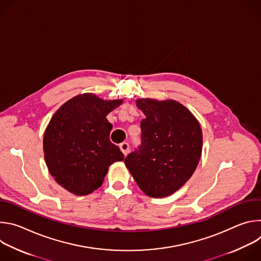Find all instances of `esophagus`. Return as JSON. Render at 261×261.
<instances>
[{"label": "esophagus", "instance_id": "34e87169", "mask_svg": "<svg viewBox=\"0 0 261 261\" xmlns=\"http://www.w3.org/2000/svg\"><path fill=\"white\" fill-rule=\"evenodd\" d=\"M120 148H121V151H122V153L124 154V156H127L128 155V153H129V144H128V142H122L121 144H120Z\"/></svg>", "mask_w": 261, "mask_h": 261}]
</instances>
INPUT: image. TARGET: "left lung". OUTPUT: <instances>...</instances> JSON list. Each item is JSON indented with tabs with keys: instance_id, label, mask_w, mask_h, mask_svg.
Listing matches in <instances>:
<instances>
[{
	"instance_id": "8db88e82",
	"label": "left lung",
	"mask_w": 261,
	"mask_h": 261,
	"mask_svg": "<svg viewBox=\"0 0 261 261\" xmlns=\"http://www.w3.org/2000/svg\"><path fill=\"white\" fill-rule=\"evenodd\" d=\"M141 143L125 164L138 187L150 197H166L195 171L202 151V132L190 111L174 100L138 99Z\"/></svg>"
}]
</instances>
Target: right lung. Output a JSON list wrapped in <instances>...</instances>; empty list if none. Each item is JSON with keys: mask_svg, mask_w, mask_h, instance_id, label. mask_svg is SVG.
<instances>
[{"mask_svg": "<svg viewBox=\"0 0 261 261\" xmlns=\"http://www.w3.org/2000/svg\"><path fill=\"white\" fill-rule=\"evenodd\" d=\"M121 103L83 94L67 101L51 118L43 138L44 158L56 181L69 192L92 193L102 185L109 165L124 160L109 139L113 125L106 119Z\"/></svg>", "mask_w": 261, "mask_h": 261, "instance_id": "add662e5", "label": "right lung"}]
</instances>
